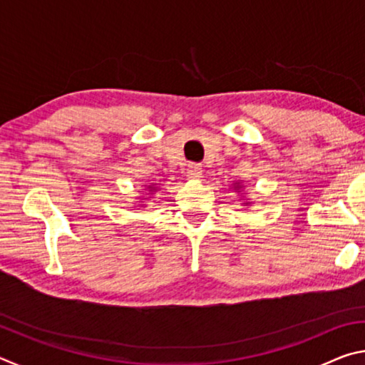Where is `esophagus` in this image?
I'll return each mask as SVG.
<instances>
[{"mask_svg": "<svg viewBox=\"0 0 365 365\" xmlns=\"http://www.w3.org/2000/svg\"><path fill=\"white\" fill-rule=\"evenodd\" d=\"M201 177H202L201 165L190 164L188 169H187V178H188V180H200Z\"/></svg>", "mask_w": 365, "mask_h": 365, "instance_id": "esophagus-1", "label": "esophagus"}]
</instances>
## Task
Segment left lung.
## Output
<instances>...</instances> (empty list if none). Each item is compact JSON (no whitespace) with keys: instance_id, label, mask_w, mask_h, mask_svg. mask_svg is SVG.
Here are the masks:
<instances>
[{"instance_id":"obj_1","label":"left lung","mask_w":365,"mask_h":365,"mask_svg":"<svg viewBox=\"0 0 365 365\" xmlns=\"http://www.w3.org/2000/svg\"><path fill=\"white\" fill-rule=\"evenodd\" d=\"M233 185H235V187H233V190H237V191H238V190H242V188H243V187H240V182H237V183H233ZM245 205H250V202H245Z\"/></svg>"}]
</instances>
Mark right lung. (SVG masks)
<instances>
[{"instance_id":"right-lung-1","label":"right lung","mask_w":365,"mask_h":365,"mask_svg":"<svg viewBox=\"0 0 365 365\" xmlns=\"http://www.w3.org/2000/svg\"><path fill=\"white\" fill-rule=\"evenodd\" d=\"M145 188H146V190H145V193H146V195H153V191H158V190H159L158 187H154V183H151V185H146ZM145 200H148V197H145ZM141 207H145V205H141Z\"/></svg>"}]
</instances>
